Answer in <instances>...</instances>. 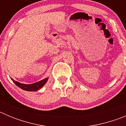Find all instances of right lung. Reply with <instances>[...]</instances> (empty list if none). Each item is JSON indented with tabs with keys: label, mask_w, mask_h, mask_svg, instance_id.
<instances>
[{
	"label": "right lung",
	"mask_w": 126,
	"mask_h": 126,
	"mask_svg": "<svg viewBox=\"0 0 126 126\" xmlns=\"http://www.w3.org/2000/svg\"><path fill=\"white\" fill-rule=\"evenodd\" d=\"M11 79L20 88L26 90V91H29V92H35V91L40 90L42 86H43V85L47 83V81L48 80V78L43 80H41V81H38V82H36V83H33V84H23V83H20L16 81H14L13 79Z\"/></svg>",
	"instance_id": "obj_1"
}]
</instances>
